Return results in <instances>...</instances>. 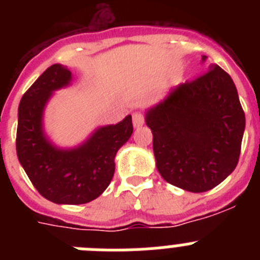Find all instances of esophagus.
Listing matches in <instances>:
<instances>
[{"label":"esophagus","mask_w":260,"mask_h":260,"mask_svg":"<svg viewBox=\"0 0 260 260\" xmlns=\"http://www.w3.org/2000/svg\"><path fill=\"white\" fill-rule=\"evenodd\" d=\"M133 123H134V127H141L144 123V116L141 112H134L133 113Z\"/></svg>","instance_id":"esophagus-1"}]
</instances>
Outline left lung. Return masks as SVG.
Here are the masks:
<instances>
[{"mask_svg": "<svg viewBox=\"0 0 260 260\" xmlns=\"http://www.w3.org/2000/svg\"><path fill=\"white\" fill-rule=\"evenodd\" d=\"M146 123L158 173L171 185L208 191L237 167L245 113L233 79L220 66L174 88L147 112Z\"/></svg>", "mask_w": 260, "mask_h": 260, "instance_id": "8db88e82", "label": "left lung"}]
</instances>
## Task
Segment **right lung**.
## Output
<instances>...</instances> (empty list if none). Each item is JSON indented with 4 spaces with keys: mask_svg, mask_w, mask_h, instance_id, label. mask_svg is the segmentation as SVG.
Masks as SVG:
<instances>
[{
    "mask_svg": "<svg viewBox=\"0 0 260 260\" xmlns=\"http://www.w3.org/2000/svg\"><path fill=\"white\" fill-rule=\"evenodd\" d=\"M71 73L52 65L27 89L18 109L17 155L32 185L58 204H84L104 192L114 174V156L133 134L132 116L105 126L79 148L57 150L45 139L41 117L54 89L69 84Z\"/></svg>",
    "mask_w": 260,
    "mask_h": 260,
    "instance_id": "obj_1",
    "label": "right lung"
}]
</instances>
